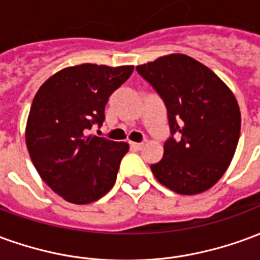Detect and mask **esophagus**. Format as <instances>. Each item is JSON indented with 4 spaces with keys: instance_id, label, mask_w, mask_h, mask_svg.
Returning a JSON list of instances; mask_svg holds the SVG:
<instances>
[{
    "instance_id": "34e87169",
    "label": "esophagus",
    "mask_w": 260,
    "mask_h": 260,
    "mask_svg": "<svg viewBox=\"0 0 260 260\" xmlns=\"http://www.w3.org/2000/svg\"><path fill=\"white\" fill-rule=\"evenodd\" d=\"M131 146L134 147V149H136V150H139V149H142V147H143V143H136V142H131Z\"/></svg>"
}]
</instances>
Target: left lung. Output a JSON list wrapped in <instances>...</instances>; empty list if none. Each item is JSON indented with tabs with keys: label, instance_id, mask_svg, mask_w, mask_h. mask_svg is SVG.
<instances>
[{
	"label": "left lung",
	"instance_id": "1",
	"mask_svg": "<svg viewBox=\"0 0 260 260\" xmlns=\"http://www.w3.org/2000/svg\"><path fill=\"white\" fill-rule=\"evenodd\" d=\"M136 71L166 103L171 134L163 158L150 169L181 195L210 189L234 157L241 132L238 102L217 75L185 54L163 55Z\"/></svg>",
	"mask_w": 260,
	"mask_h": 260
}]
</instances>
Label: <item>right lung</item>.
Segmentation results:
<instances>
[{
	"label": "right lung",
	"mask_w": 260,
	"mask_h": 260,
	"mask_svg": "<svg viewBox=\"0 0 260 260\" xmlns=\"http://www.w3.org/2000/svg\"><path fill=\"white\" fill-rule=\"evenodd\" d=\"M132 72L134 65H75L37 90L26 146L42 180L67 202L91 203L113 188L129 145L86 134L93 124H103L108 97Z\"/></svg>",
	"instance_id": "1"
}]
</instances>
